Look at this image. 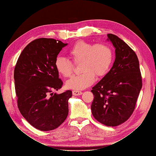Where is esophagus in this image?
<instances>
[{
	"instance_id": "obj_1",
	"label": "esophagus",
	"mask_w": 156,
	"mask_h": 156,
	"mask_svg": "<svg viewBox=\"0 0 156 156\" xmlns=\"http://www.w3.org/2000/svg\"><path fill=\"white\" fill-rule=\"evenodd\" d=\"M72 93H73V95L74 96H79L82 94V92L79 91V90H73Z\"/></svg>"
}]
</instances>
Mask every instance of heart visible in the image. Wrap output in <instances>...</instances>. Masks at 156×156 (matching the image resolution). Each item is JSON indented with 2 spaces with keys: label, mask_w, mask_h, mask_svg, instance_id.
I'll return each instance as SVG.
<instances>
[{
  "label": "heart",
  "mask_w": 156,
  "mask_h": 156,
  "mask_svg": "<svg viewBox=\"0 0 156 156\" xmlns=\"http://www.w3.org/2000/svg\"><path fill=\"white\" fill-rule=\"evenodd\" d=\"M74 63L80 64L81 73L75 75L66 83L67 88L73 90L84 89L92 84L97 77H102L108 72L114 59L112 49L108 44H94L85 41L76 42L68 52ZM55 66L57 72L65 77L71 76L73 63L64 57L56 58Z\"/></svg>",
  "instance_id": "obj_1"
}]
</instances>
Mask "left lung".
<instances>
[{"label": "left lung", "instance_id": "left-lung-1", "mask_svg": "<svg viewBox=\"0 0 156 156\" xmlns=\"http://www.w3.org/2000/svg\"><path fill=\"white\" fill-rule=\"evenodd\" d=\"M107 36L115 48L116 58L109 72L92 87L91 110L96 120L113 127L133 114L143 83L135 51L116 35Z\"/></svg>", "mask_w": 156, "mask_h": 156}]
</instances>
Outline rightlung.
Here are the masks:
<instances>
[{
  "label": "right lung",
  "mask_w": 156,
  "mask_h": 156,
  "mask_svg": "<svg viewBox=\"0 0 156 156\" xmlns=\"http://www.w3.org/2000/svg\"><path fill=\"white\" fill-rule=\"evenodd\" d=\"M66 45L45 37L33 40L21 52L14 69L19 110L31 126L41 131L57 128L68 115L72 92L53 93L63 84L55 62Z\"/></svg>",
  "instance_id": "obj_1"
}]
</instances>
